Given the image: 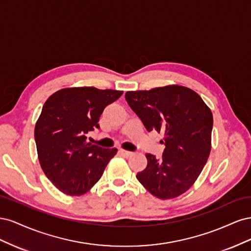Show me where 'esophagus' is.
Returning a JSON list of instances; mask_svg holds the SVG:
<instances>
[{
    "mask_svg": "<svg viewBox=\"0 0 251 251\" xmlns=\"http://www.w3.org/2000/svg\"><path fill=\"white\" fill-rule=\"evenodd\" d=\"M119 153L123 155L125 158H128V157H131L133 155L132 151H126V150H120Z\"/></svg>",
    "mask_w": 251,
    "mask_h": 251,
    "instance_id": "34e87169",
    "label": "esophagus"
}]
</instances>
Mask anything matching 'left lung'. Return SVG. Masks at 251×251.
<instances>
[{
    "label": "left lung",
    "mask_w": 251,
    "mask_h": 251,
    "mask_svg": "<svg viewBox=\"0 0 251 251\" xmlns=\"http://www.w3.org/2000/svg\"><path fill=\"white\" fill-rule=\"evenodd\" d=\"M126 100L149 132L164 134L162 159L147 154V168L136 177L157 198H177L193 186L210 154V109L194 90L179 85L127 91Z\"/></svg>",
    "instance_id": "8db88e82"
}]
</instances>
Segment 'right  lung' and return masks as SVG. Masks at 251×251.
Masks as SVG:
<instances>
[{
    "instance_id": "add662e5",
    "label": "right lung",
    "mask_w": 251,
    "mask_h": 251,
    "mask_svg": "<svg viewBox=\"0 0 251 251\" xmlns=\"http://www.w3.org/2000/svg\"><path fill=\"white\" fill-rule=\"evenodd\" d=\"M123 91L94 87L65 88L44 103L34 127L42 170L59 192L81 196L102 176L117 149H102L87 142V133L100 127L104 108Z\"/></svg>"
}]
</instances>
